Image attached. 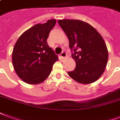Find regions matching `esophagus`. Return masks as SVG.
I'll return each instance as SVG.
<instances>
[{
  "label": "esophagus",
  "mask_w": 120,
  "mask_h": 120,
  "mask_svg": "<svg viewBox=\"0 0 120 120\" xmlns=\"http://www.w3.org/2000/svg\"><path fill=\"white\" fill-rule=\"evenodd\" d=\"M66 56H67V54H66V52L65 51H63L61 54V57H62V59L65 58Z\"/></svg>",
  "instance_id": "obj_1"
}]
</instances>
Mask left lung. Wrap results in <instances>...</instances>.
I'll return each instance as SVG.
<instances>
[{
  "mask_svg": "<svg viewBox=\"0 0 120 120\" xmlns=\"http://www.w3.org/2000/svg\"><path fill=\"white\" fill-rule=\"evenodd\" d=\"M69 39L71 57L76 67L68 71L77 82L89 84L98 80L105 70L108 51L102 36L91 25L75 19L58 20Z\"/></svg>",
  "mask_w": 120,
  "mask_h": 120,
  "instance_id": "left-lung-1",
  "label": "left lung"
}]
</instances>
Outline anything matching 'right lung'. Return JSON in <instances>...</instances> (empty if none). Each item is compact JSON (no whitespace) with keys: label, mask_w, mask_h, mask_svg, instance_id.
<instances>
[{"label":"right lung","mask_w":120,"mask_h":120,"mask_svg":"<svg viewBox=\"0 0 120 120\" xmlns=\"http://www.w3.org/2000/svg\"><path fill=\"white\" fill-rule=\"evenodd\" d=\"M56 23L55 19L37 24L24 32L17 40L12 52V64L21 79L29 84L43 82L58 59L47 39Z\"/></svg>","instance_id":"right-lung-1"}]
</instances>
